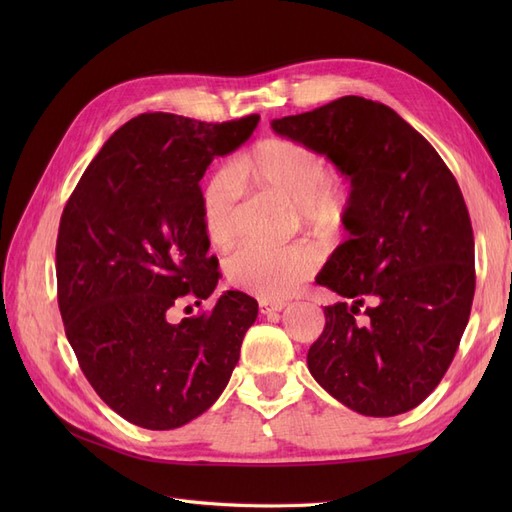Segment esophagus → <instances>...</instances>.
Returning <instances> with one entry per match:
<instances>
[{"label": "esophagus", "mask_w": 512, "mask_h": 512, "mask_svg": "<svg viewBox=\"0 0 512 512\" xmlns=\"http://www.w3.org/2000/svg\"><path fill=\"white\" fill-rule=\"evenodd\" d=\"M286 305H288L286 301H260V314H265V316L277 314V312H282Z\"/></svg>", "instance_id": "1"}]
</instances>
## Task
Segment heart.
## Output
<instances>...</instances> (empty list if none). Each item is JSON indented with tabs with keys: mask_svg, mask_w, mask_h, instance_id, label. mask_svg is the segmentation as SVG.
Wrapping results in <instances>:
<instances>
[{
	"mask_svg": "<svg viewBox=\"0 0 512 512\" xmlns=\"http://www.w3.org/2000/svg\"><path fill=\"white\" fill-rule=\"evenodd\" d=\"M241 185H254L297 207L307 224H329L344 207V190L331 177L329 160L314 147L292 138H265L215 175L203 194V228L209 243L226 250L237 241ZM320 267V252L309 243L284 247L243 245L224 262L226 280L271 301L297 290Z\"/></svg>",
	"mask_w": 512,
	"mask_h": 512,
	"instance_id": "b5f03b06",
	"label": "heart"
}]
</instances>
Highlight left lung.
<instances>
[{"instance_id": "obj_1", "label": "left lung", "mask_w": 512, "mask_h": 512, "mask_svg": "<svg viewBox=\"0 0 512 512\" xmlns=\"http://www.w3.org/2000/svg\"><path fill=\"white\" fill-rule=\"evenodd\" d=\"M271 128L318 149L352 188L350 237L316 280L344 301L324 307L307 367L354 412L404 414L440 384L470 318L474 232L457 179L427 138L374 100L344 96Z\"/></svg>"}]
</instances>
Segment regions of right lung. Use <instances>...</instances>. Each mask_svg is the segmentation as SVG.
I'll return each instance as SVG.
<instances>
[{
	"label": "right lung",
	"mask_w": 512,
	"mask_h": 512,
	"mask_svg": "<svg viewBox=\"0 0 512 512\" xmlns=\"http://www.w3.org/2000/svg\"><path fill=\"white\" fill-rule=\"evenodd\" d=\"M260 115L207 123L143 113L108 138L76 183L57 235V301L85 378L108 408L145 429H175L222 395L258 316L228 290L181 322L218 286L203 228V179L241 147Z\"/></svg>",
	"instance_id": "obj_1"
}]
</instances>
